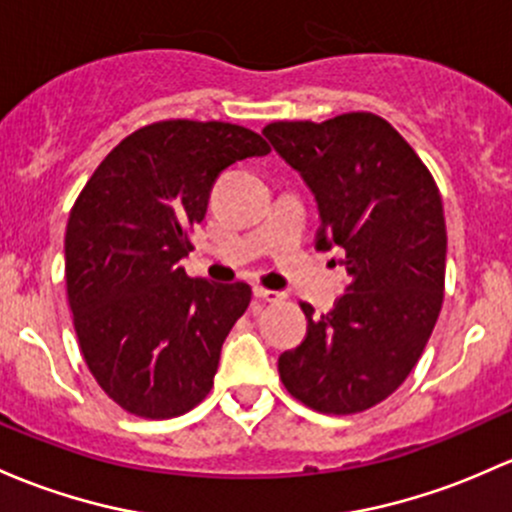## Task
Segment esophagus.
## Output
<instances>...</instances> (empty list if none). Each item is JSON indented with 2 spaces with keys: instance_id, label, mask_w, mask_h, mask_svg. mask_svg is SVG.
<instances>
[{
  "instance_id": "1",
  "label": "esophagus",
  "mask_w": 512,
  "mask_h": 512,
  "mask_svg": "<svg viewBox=\"0 0 512 512\" xmlns=\"http://www.w3.org/2000/svg\"><path fill=\"white\" fill-rule=\"evenodd\" d=\"M255 297L262 301H270V304H277V301H282L287 294L274 292V289H265V287H255Z\"/></svg>"
}]
</instances>
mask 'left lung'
Masks as SVG:
<instances>
[{
	"instance_id": "left-lung-1",
	"label": "left lung",
	"mask_w": 512,
	"mask_h": 512,
	"mask_svg": "<svg viewBox=\"0 0 512 512\" xmlns=\"http://www.w3.org/2000/svg\"><path fill=\"white\" fill-rule=\"evenodd\" d=\"M262 134L319 203L316 250L343 247L351 274L328 314L301 304L306 336L279 355V378L316 412L370 410L405 383L439 319L446 270L439 188L402 134L373 112L272 122Z\"/></svg>"
}]
</instances>
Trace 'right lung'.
I'll list each match as a JSON object with an SVG mask.
<instances>
[{
	"label": "right lung",
	"instance_id": "1",
	"mask_svg": "<svg viewBox=\"0 0 512 512\" xmlns=\"http://www.w3.org/2000/svg\"><path fill=\"white\" fill-rule=\"evenodd\" d=\"M265 154L260 134L230 122H154L102 159L71 208L66 287L80 353L129 414L179 417L211 392L252 289L191 279L179 260L220 171Z\"/></svg>",
	"mask_w": 512,
	"mask_h": 512
}]
</instances>
